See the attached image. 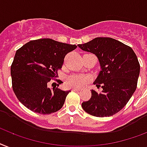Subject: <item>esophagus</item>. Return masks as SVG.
<instances>
[{
  "mask_svg": "<svg viewBox=\"0 0 147 147\" xmlns=\"http://www.w3.org/2000/svg\"><path fill=\"white\" fill-rule=\"evenodd\" d=\"M71 90H72V91H78V90H79V89H78V88H72V89H71Z\"/></svg>",
  "mask_w": 147,
  "mask_h": 147,
  "instance_id": "34e87169",
  "label": "esophagus"
}]
</instances>
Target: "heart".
Returning <instances> with one entry per match:
<instances>
[{
    "instance_id": "obj_1",
    "label": "heart",
    "mask_w": 147,
    "mask_h": 147,
    "mask_svg": "<svg viewBox=\"0 0 147 147\" xmlns=\"http://www.w3.org/2000/svg\"><path fill=\"white\" fill-rule=\"evenodd\" d=\"M65 84L70 88H82L89 84V78L82 74H75L69 76Z\"/></svg>"
}]
</instances>
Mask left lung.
I'll return each mask as SVG.
<instances>
[{
    "instance_id": "1",
    "label": "left lung",
    "mask_w": 147,
    "mask_h": 147,
    "mask_svg": "<svg viewBox=\"0 0 147 147\" xmlns=\"http://www.w3.org/2000/svg\"><path fill=\"white\" fill-rule=\"evenodd\" d=\"M78 46L96 55L101 67L94 82L101 91L91 90V97L82 102V108L96 117L115 115L125 107L137 88L140 63L135 53L111 38H96Z\"/></svg>"
}]
</instances>
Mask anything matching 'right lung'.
I'll return each mask as SVG.
<instances>
[{
  "label": "right lung",
  "mask_w": 147,
  "mask_h": 147,
  "mask_svg": "<svg viewBox=\"0 0 147 147\" xmlns=\"http://www.w3.org/2000/svg\"><path fill=\"white\" fill-rule=\"evenodd\" d=\"M76 47V45L40 38L31 40L16 51L10 74L13 90L22 104L43 115L63 107L70 90L50 88L49 84L58 76L57 71L61 69L65 55Z\"/></svg>",
  "instance_id": "add662e5"
}]
</instances>
